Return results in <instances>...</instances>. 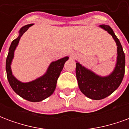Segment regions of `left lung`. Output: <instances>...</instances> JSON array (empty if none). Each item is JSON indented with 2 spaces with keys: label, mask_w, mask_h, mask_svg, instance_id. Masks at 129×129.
I'll list each match as a JSON object with an SVG mask.
<instances>
[{
  "label": "left lung",
  "mask_w": 129,
  "mask_h": 129,
  "mask_svg": "<svg viewBox=\"0 0 129 129\" xmlns=\"http://www.w3.org/2000/svg\"><path fill=\"white\" fill-rule=\"evenodd\" d=\"M111 34L117 45V61L113 71L108 76H100L92 70L76 63V76L81 92L91 100H100L106 98L117 89L124 75L125 55L122 46L111 27L100 25Z\"/></svg>",
  "instance_id": "obj_1"
}]
</instances>
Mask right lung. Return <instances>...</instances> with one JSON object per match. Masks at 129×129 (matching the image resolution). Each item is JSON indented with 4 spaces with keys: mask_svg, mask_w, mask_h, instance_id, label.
Segmentation results:
<instances>
[{
    "mask_svg": "<svg viewBox=\"0 0 129 129\" xmlns=\"http://www.w3.org/2000/svg\"><path fill=\"white\" fill-rule=\"evenodd\" d=\"M34 24H29L22 27L19 30L18 37L13 41L6 59V72L8 81L14 92L25 100L32 102H39L50 97L56 88V82L61 74L65 63L68 60V56L58 59L51 63L47 69L46 73L29 82H21L13 75L11 64L14 56V51L18 46V43L23 34L29 29V27Z\"/></svg>",
    "mask_w": 129,
    "mask_h": 129,
    "instance_id": "obj_1",
    "label": "right lung"
}]
</instances>
